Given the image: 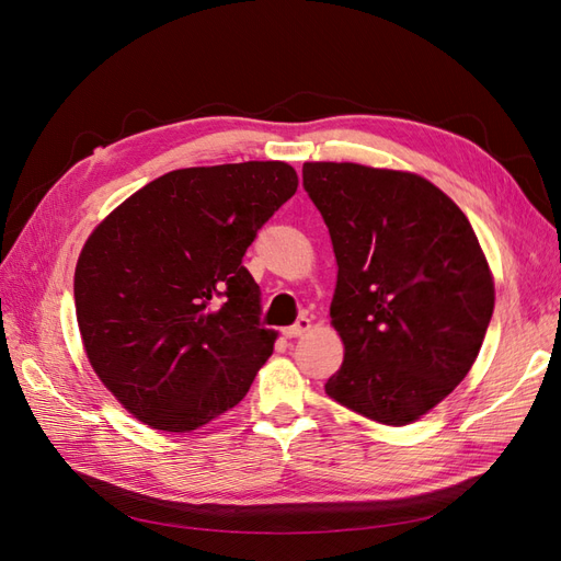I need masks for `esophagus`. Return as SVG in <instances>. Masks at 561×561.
<instances>
[{
    "label": "esophagus",
    "instance_id": "1",
    "mask_svg": "<svg viewBox=\"0 0 561 561\" xmlns=\"http://www.w3.org/2000/svg\"><path fill=\"white\" fill-rule=\"evenodd\" d=\"M309 330H311V320L301 316V318H297V322H293V325L283 328L280 332H283L285 339H295V336H301L304 332H309Z\"/></svg>",
    "mask_w": 561,
    "mask_h": 561
}]
</instances>
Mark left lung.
<instances>
[{
  "label": "left lung",
  "instance_id": "left-lung-1",
  "mask_svg": "<svg viewBox=\"0 0 561 561\" xmlns=\"http://www.w3.org/2000/svg\"><path fill=\"white\" fill-rule=\"evenodd\" d=\"M325 219L344 363L325 393L404 426L463 381L494 313V280L468 217L435 184L358 163H304Z\"/></svg>",
  "mask_w": 561,
  "mask_h": 561
}]
</instances>
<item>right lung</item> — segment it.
<instances>
[{"label": "right lung", "instance_id": "add662e5", "mask_svg": "<svg viewBox=\"0 0 561 561\" xmlns=\"http://www.w3.org/2000/svg\"><path fill=\"white\" fill-rule=\"evenodd\" d=\"M295 192L283 161L182 168L89 236L75 271L79 332L135 419L190 433L245 398L276 332L262 325L243 254Z\"/></svg>", "mask_w": 561, "mask_h": 561}]
</instances>
